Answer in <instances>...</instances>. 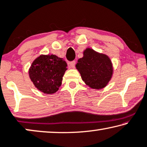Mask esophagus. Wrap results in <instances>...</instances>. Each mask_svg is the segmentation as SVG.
Instances as JSON below:
<instances>
[{
  "mask_svg": "<svg viewBox=\"0 0 147 147\" xmlns=\"http://www.w3.org/2000/svg\"><path fill=\"white\" fill-rule=\"evenodd\" d=\"M75 64H76V62L75 61V60H74V61H72V62H69V63H68V65H69L72 68H75Z\"/></svg>",
  "mask_w": 147,
  "mask_h": 147,
  "instance_id": "obj_1",
  "label": "esophagus"
}]
</instances>
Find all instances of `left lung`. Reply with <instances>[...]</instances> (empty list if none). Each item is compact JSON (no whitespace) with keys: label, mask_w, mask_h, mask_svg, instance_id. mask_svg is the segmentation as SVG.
<instances>
[{"label":"left lung","mask_w":147,"mask_h":147,"mask_svg":"<svg viewBox=\"0 0 147 147\" xmlns=\"http://www.w3.org/2000/svg\"><path fill=\"white\" fill-rule=\"evenodd\" d=\"M76 68L86 85L94 89L106 87L113 72L112 62L109 56L90 48L84 50L83 58L78 60Z\"/></svg>","instance_id":"8db88e82"}]
</instances>
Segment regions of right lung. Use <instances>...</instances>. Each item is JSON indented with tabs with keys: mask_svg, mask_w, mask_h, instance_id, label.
<instances>
[{
	"mask_svg": "<svg viewBox=\"0 0 147 147\" xmlns=\"http://www.w3.org/2000/svg\"><path fill=\"white\" fill-rule=\"evenodd\" d=\"M66 67L67 64L63 58L54 54H42L32 62L29 76L39 91L46 94H54L62 85Z\"/></svg>",
	"mask_w": 147,
	"mask_h": 147,
	"instance_id": "1",
	"label": "right lung"
}]
</instances>
